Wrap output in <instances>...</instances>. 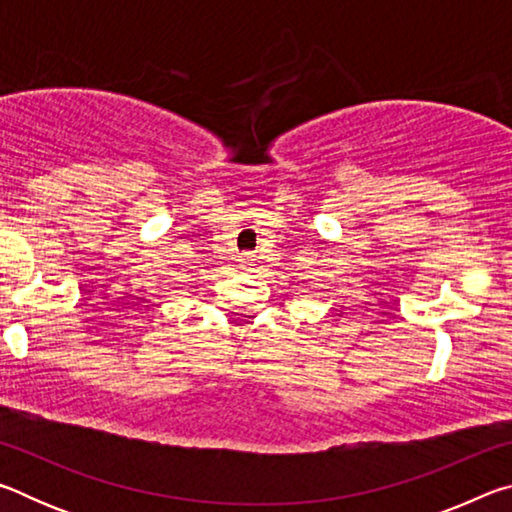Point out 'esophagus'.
<instances>
[{"label": "esophagus", "mask_w": 512, "mask_h": 512, "mask_svg": "<svg viewBox=\"0 0 512 512\" xmlns=\"http://www.w3.org/2000/svg\"><path fill=\"white\" fill-rule=\"evenodd\" d=\"M253 262H255V259H253V257H250V255H244V257H241V259H239V266H241V268H244V271H250V266H255Z\"/></svg>", "instance_id": "obj_1"}]
</instances>
